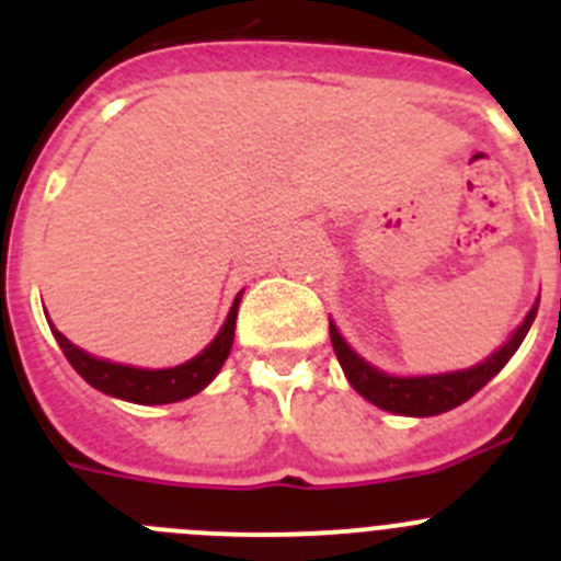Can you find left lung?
<instances>
[{"mask_svg":"<svg viewBox=\"0 0 561 561\" xmlns=\"http://www.w3.org/2000/svg\"><path fill=\"white\" fill-rule=\"evenodd\" d=\"M534 317H537V306L528 311V317L523 320L514 336L505 342L503 348L494 351L492 356L480 365L469 370H458V374H438V376H388L376 370L374 365H368L365 359L354 354L348 348V342L342 340L340 331L331 329V345H334V354L340 359L342 370L348 376V381L354 385V390L359 396L376 404L381 410H390V413L399 415H438L455 410L458 404L472 399L485 381L494 379V376L503 370V365L514 356V351L523 345L525 334L531 329Z\"/></svg>","mask_w":561,"mask_h":561,"instance_id":"left-lung-1","label":"left lung"}]
</instances>
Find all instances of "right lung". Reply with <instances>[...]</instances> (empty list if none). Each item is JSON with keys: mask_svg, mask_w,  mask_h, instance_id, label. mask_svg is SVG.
<instances>
[{"mask_svg": "<svg viewBox=\"0 0 561 561\" xmlns=\"http://www.w3.org/2000/svg\"><path fill=\"white\" fill-rule=\"evenodd\" d=\"M238 304H241V295L236 297V304H232L219 336L199 356H193L185 365H176V368L165 370L128 368V365H114V362L95 359V356H89L81 348H76L61 331H56L53 325L49 329L56 334V342L61 345L69 365L95 390L114 396V399L134 401V404H171V401L191 399L193 393H199L202 388H207L216 379V374L221 370V365H225L227 354L232 348Z\"/></svg>", "mask_w": 561, "mask_h": 561, "instance_id": "obj_1", "label": "right lung"}]
</instances>
